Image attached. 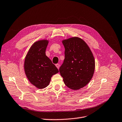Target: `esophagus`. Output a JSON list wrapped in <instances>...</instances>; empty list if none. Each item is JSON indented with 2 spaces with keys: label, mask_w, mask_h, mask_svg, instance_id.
Returning <instances> with one entry per match:
<instances>
[{
  "label": "esophagus",
  "mask_w": 122,
  "mask_h": 122,
  "mask_svg": "<svg viewBox=\"0 0 122 122\" xmlns=\"http://www.w3.org/2000/svg\"><path fill=\"white\" fill-rule=\"evenodd\" d=\"M56 67L58 69H59V67H60V65H59V64H56Z\"/></svg>",
  "instance_id": "1"
}]
</instances>
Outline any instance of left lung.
I'll return each instance as SVG.
<instances>
[{"label": "left lung", "instance_id": "1", "mask_svg": "<svg viewBox=\"0 0 122 122\" xmlns=\"http://www.w3.org/2000/svg\"><path fill=\"white\" fill-rule=\"evenodd\" d=\"M65 60L60 72L65 85L76 90L89 83L93 76L95 61L93 55L82 39L74 37L62 41Z\"/></svg>", "mask_w": 122, "mask_h": 122}]
</instances>
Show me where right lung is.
<instances>
[{
    "label": "right lung",
    "mask_w": 122,
    "mask_h": 122,
    "mask_svg": "<svg viewBox=\"0 0 122 122\" xmlns=\"http://www.w3.org/2000/svg\"><path fill=\"white\" fill-rule=\"evenodd\" d=\"M48 41H39L33 44L24 61V71L28 80L38 89L49 85L52 75L58 72L56 66L46 55Z\"/></svg>",
    "instance_id": "right-lung-1"
}]
</instances>
